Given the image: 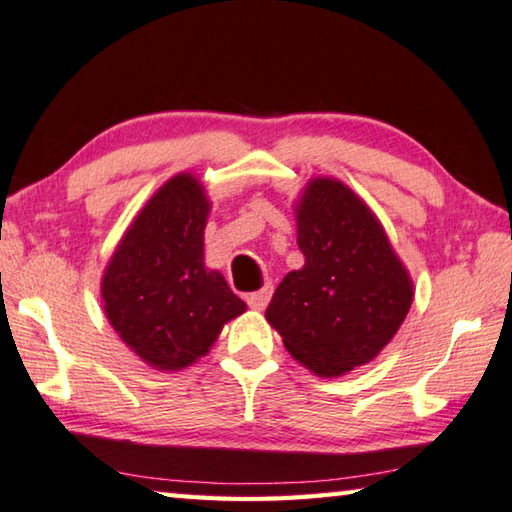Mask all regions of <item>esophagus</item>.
Listing matches in <instances>:
<instances>
[{
    "label": "esophagus",
    "instance_id": "1",
    "mask_svg": "<svg viewBox=\"0 0 512 512\" xmlns=\"http://www.w3.org/2000/svg\"><path fill=\"white\" fill-rule=\"evenodd\" d=\"M271 296H273V287H264V289H259V291L248 293L246 302H248L250 309L262 311L268 305V300H271Z\"/></svg>",
    "mask_w": 512,
    "mask_h": 512
}]
</instances>
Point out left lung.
Wrapping results in <instances>:
<instances>
[{
	"instance_id": "1",
	"label": "left lung",
	"mask_w": 512,
	"mask_h": 512,
	"mask_svg": "<svg viewBox=\"0 0 512 512\" xmlns=\"http://www.w3.org/2000/svg\"><path fill=\"white\" fill-rule=\"evenodd\" d=\"M305 266L275 289L266 320L320 377L377 357L413 302V282L377 216L341 180L314 178L296 205Z\"/></svg>"
}]
</instances>
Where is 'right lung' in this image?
Listing matches in <instances>:
<instances>
[{
  "label": "right lung",
  "instance_id": "1",
  "mask_svg": "<svg viewBox=\"0 0 512 512\" xmlns=\"http://www.w3.org/2000/svg\"><path fill=\"white\" fill-rule=\"evenodd\" d=\"M207 214L203 185L192 173H178L135 216L103 273L110 325L158 370L192 366L223 325L246 311L225 277L205 268Z\"/></svg>",
  "mask_w": 512,
  "mask_h": 512
}]
</instances>
